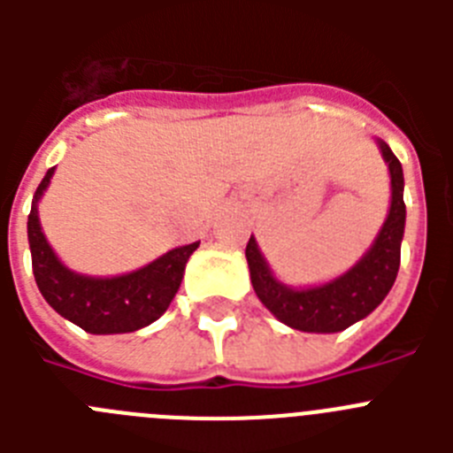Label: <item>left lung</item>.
<instances>
[{
  "mask_svg": "<svg viewBox=\"0 0 453 453\" xmlns=\"http://www.w3.org/2000/svg\"><path fill=\"white\" fill-rule=\"evenodd\" d=\"M383 161L390 170V211L381 231L376 234L370 250L351 265L345 274L335 276L319 286L295 288L279 281L270 263L258 250L251 235L247 242V265L251 286L263 306L279 322L290 329L306 334H338L351 324L361 322L386 299L397 279L402 258L403 226H406V203H403V170L397 156L383 140L376 138Z\"/></svg>",
  "mask_w": 453,
  "mask_h": 453,
  "instance_id": "8db88e82",
  "label": "left lung"
}]
</instances>
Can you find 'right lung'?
<instances>
[{
	"label": "right lung",
	"mask_w": 453,
	"mask_h": 453,
	"mask_svg": "<svg viewBox=\"0 0 453 453\" xmlns=\"http://www.w3.org/2000/svg\"><path fill=\"white\" fill-rule=\"evenodd\" d=\"M54 170H47L31 202V265L45 302L61 318L95 335L131 334L156 322L167 311L181 286L186 263L199 242L174 247L140 270L118 276H90L70 270L47 242L38 218V202L50 188Z\"/></svg>",
	"instance_id": "1"
}]
</instances>
